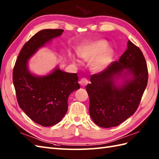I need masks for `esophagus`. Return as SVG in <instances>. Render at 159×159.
<instances>
[{
  "instance_id": "1",
  "label": "esophagus",
  "mask_w": 159,
  "mask_h": 159,
  "mask_svg": "<svg viewBox=\"0 0 159 159\" xmlns=\"http://www.w3.org/2000/svg\"><path fill=\"white\" fill-rule=\"evenodd\" d=\"M79 84L81 86H86L88 84V80L86 78H82L79 81Z\"/></svg>"
}]
</instances>
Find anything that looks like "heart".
<instances>
[{"mask_svg": "<svg viewBox=\"0 0 159 159\" xmlns=\"http://www.w3.org/2000/svg\"><path fill=\"white\" fill-rule=\"evenodd\" d=\"M108 44L105 40H100L93 43H89L83 45L80 48L79 54L83 59L93 58L98 55L100 54L103 51L106 50ZM112 52L110 50L106 51L102 55L98 60L95 61L94 66L97 70L102 69L111 60Z\"/></svg>", "mask_w": 159, "mask_h": 159, "instance_id": "obj_1", "label": "heart"}]
</instances>
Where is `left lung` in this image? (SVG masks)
Instances as JSON below:
<instances>
[{"mask_svg": "<svg viewBox=\"0 0 159 159\" xmlns=\"http://www.w3.org/2000/svg\"><path fill=\"white\" fill-rule=\"evenodd\" d=\"M125 69L128 75L120 86L115 84ZM148 79L147 64L138 47L129 40L127 49L119 61L112 62L102 72L91 76L86 86L89 97V114L98 126L110 128L119 125L137 110Z\"/></svg>", "mask_w": 159, "mask_h": 159, "instance_id": "left-lung-1", "label": "left lung"}]
</instances>
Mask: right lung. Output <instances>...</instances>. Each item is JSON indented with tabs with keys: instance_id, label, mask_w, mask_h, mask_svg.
Instances as JSON below:
<instances>
[{
	"instance_id": "1",
	"label": "right lung",
	"mask_w": 159,
	"mask_h": 159,
	"mask_svg": "<svg viewBox=\"0 0 159 159\" xmlns=\"http://www.w3.org/2000/svg\"><path fill=\"white\" fill-rule=\"evenodd\" d=\"M64 30H40L24 44L13 70V82L17 100L25 114L43 127L58 123L68 110L70 94L80 89L76 73L54 70L50 75L38 77L27 68L28 60L39 47L60 36Z\"/></svg>"
}]
</instances>
